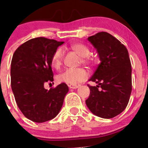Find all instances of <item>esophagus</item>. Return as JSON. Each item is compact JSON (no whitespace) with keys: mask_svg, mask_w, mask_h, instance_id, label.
I'll return each mask as SVG.
<instances>
[{"mask_svg":"<svg viewBox=\"0 0 148 148\" xmlns=\"http://www.w3.org/2000/svg\"><path fill=\"white\" fill-rule=\"evenodd\" d=\"M69 87L70 89H77L78 88L79 86L78 85H74V84H69Z\"/></svg>","mask_w":148,"mask_h":148,"instance_id":"obj_1","label":"esophagus"}]
</instances>
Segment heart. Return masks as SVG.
<instances>
[{"instance_id":"1","label":"heart","mask_w":148,"mask_h":148,"mask_svg":"<svg viewBox=\"0 0 148 148\" xmlns=\"http://www.w3.org/2000/svg\"><path fill=\"white\" fill-rule=\"evenodd\" d=\"M71 49L81 58V62L85 65H92L95 63V58L89 56L90 49L87 45L82 42L72 44L70 46ZM64 53L61 48L55 50L51 56V64L56 69L60 68L62 64ZM87 73L84 69H67L57 76V81L60 83H66L68 84H75L84 82L87 79Z\"/></svg>"}]
</instances>
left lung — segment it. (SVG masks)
Instances as JSON below:
<instances>
[{
	"label": "left lung",
	"instance_id": "left-lung-1",
	"mask_svg": "<svg viewBox=\"0 0 148 148\" xmlns=\"http://www.w3.org/2000/svg\"><path fill=\"white\" fill-rule=\"evenodd\" d=\"M88 40L97 49L100 63L90 79L97 85L88 84L90 94L86 105L97 116L114 118L124 111L132 92L128 51L119 40L106 32L90 36Z\"/></svg>",
	"mask_w": 148,
	"mask_h": 148
}]
</instances>
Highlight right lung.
Here are the masks:
<instances>
[{
  "mask_svg": "<svg viewBox=\"0 0 148 148\" xmlns=\"http://www.w3.org/2000/svg\"><path fill=\"white\" fill-rule=\"evenodd\" d=\"M64 42L45 38H33L21 44L13 55L11 89L21 113L34 122L55 118L69 91L65 83L49 90L44 88L45 83L53 82L51 56Z\"/></svg>",
  "mask_w": 148,
  "mask_h": 148,
  "instance_id": "obj_1",
  "label": "right lung"
}]
</instances>
